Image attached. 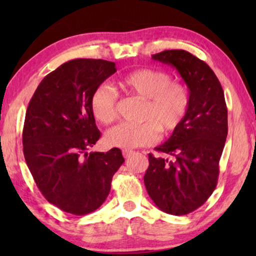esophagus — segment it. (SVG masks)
Wrapping results in <instances>:
<instances>
[{
	"mask_svg": "<svg viewBox=\"0 0 256 256\" xmlns=\"http://www.w3.org/2000/svg\"><path fill=\"white\" fill-rule=\"evenodd\" d=\"M122 154H124V156L126 157V158H127V157H129L130 155H132V154H134V152H132V150H127V149H124V150H122Z\"/></svg>",
	"mask_w": 256,
	"mask_h": 256,
	"instance_id": "34e87169",
	"label": "esophagus"
}]
</instances>
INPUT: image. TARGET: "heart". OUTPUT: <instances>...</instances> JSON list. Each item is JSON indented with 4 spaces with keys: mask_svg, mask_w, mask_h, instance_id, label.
<instances>
[{
    "mask_svg": "<svg viewBox=\"0 0 256 256\" xmlns=\"http://www.w3.org/2000/svg\"><path fill=\"white\" fill-rule=\"evenodd\" d=\"M120 86L130 96L144 100L136 124H122L110 129L106 142L124 149L146 146L157 142L160 132L171 135L186 118L191 94L184 82L160 68H143L129 72L120 80ZM90 110L96 121L110 124L118 118V96L110 86L101 85L90 96Z\"/></svg>",
    "mask_w": 256,
    "mask_h": 256,
    "instance_id": "obj_1",
    "label": "heart"
}]
</instances>
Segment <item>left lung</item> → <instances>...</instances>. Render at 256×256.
<instances>
[{
    "instance_id": "1",
    "label": "left lung",
    "mask_w": 256,
    "mask_h": 256,
    "mask_svg": "<svg viewBox=\"0 0 256 256\" xmlns=\"http://www.w3.org/2000/svg\"><path fill=\"white\" fill-rule=\"evenodd\" d=\"M152 59L176 68L190 90L191 104L183 124L155 148L174 160L149 154L144 185L160 210L184 216L200 208L218 183L228 132L225 96L211 68L190 52L166 50Z\"/></svg>"
}]
</instances>
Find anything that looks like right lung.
Instances as JSON below:
<instances>
[{"label":"right lung","mask_w":256,"mask_h":256,"mask_svg":"<svg viewBox=\"0 0 256 256\" xmlns=\"http://www.w3.org/2000/svg\"><path fill=\"white\" fill-rule=\"evenodd\" d=\"M115 62L73 59L42 80L26 108L23 154L42 194L62 211L85 216L106 200L124 162L121 150L87 152L100 138L90 96Z\"/></svg>","instance_id":"obj_1"}]
</instances>
